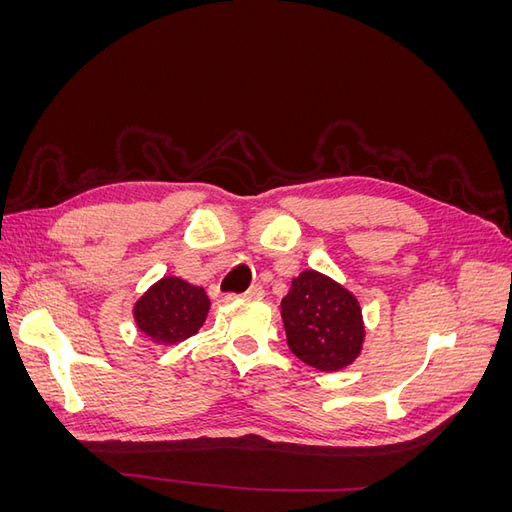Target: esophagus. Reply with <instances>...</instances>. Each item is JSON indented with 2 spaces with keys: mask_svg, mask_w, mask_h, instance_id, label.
Returning <instances> with one entry per match:
<instances>
[{
  "mask_svg": "<svg viewBox=\"0 0 512 512\" xmlns=\"http://www.w3.org/2000/svg\"><path fill=\"white\" fill-rule=\"evenodd\" d=\"M243 297H245V299H254V301H256V299H262V297H265V290H262V286H258V284H256V286H250V288H247V290L243 292Z\"/></svg>",
  "mask_w": 512,
  "mask_h": 512,
  "instance_id": "obj_1",
  "label": "esophagus"
}]
</instances>
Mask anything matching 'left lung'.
Segmentation results:
<instances>
[{
	"instance_id": "obj_1",
	"label": "left lung",
	"mask_w": 512,
	"mask_h": 512,
	"mask_svg": "<svg viewBox=\"0 0 512 512\" xmlns=\"http://www.w3.org/2000/svg\"><path fill=\"white\" fill-rule=\"evenodd\" d=\"M282 320L292 354L320 371L344 369L363 348L359 301L318 271L294 277L282 299Z\"/></svg>"
}]
</instances>
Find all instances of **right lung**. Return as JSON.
<instances>
[{
	"mask_svg": "<svg viewBox=\"0 0 512 512\" xmlns=\"http://www.w3.org/2000/svg\"><path fill=\"white\" fill-rule=\"evenodd\" d=\"M209 297L200 286L179 277H162L134 305V320L158 344L183 342L198 333L209 312Z\"/></svg>",
	"mask_w": 512,
	"mask_h": 512,
	"instance_id": "add662e5",
	"label": "right lung"
}]
</instances>
